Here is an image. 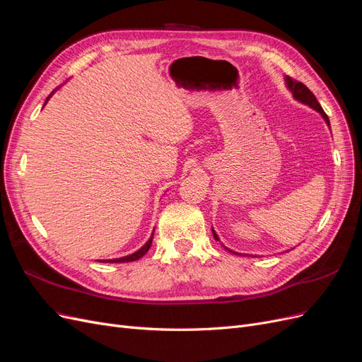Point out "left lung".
<instances>
[{"instance_id":"1","label":"left lung","mask_w":362,"mask_h":362,"mask_svg":"<svg viewBox=\"0 0 362 362\" xmlns=\"http://www.w3.org/2000/svg\"><path fill=\"white\" fill-rule=\"evenodd\" d=\"M286 84H287V87H288V90L293 93V98H294L296 101H299V103H302V104H305V105L311 107L313 110L319 112V113L322 115V117L325 119V122L327 124V127H331L329 117L326 116V113L323 112L322 105L319 104V101H317V98H315L314 93L308 89V87H306V86H305L303 83H300V81H296V80L290 78V76H286ZM211 231H213V237L218 242V237H217V234H216V231H214L213 228H211ZM223 247L228 249L226 246H223ZM228 250L233 252V254H235V255H242V254H238V252H234V250H231V249H228Z\"/></svg>"}]
</instances>
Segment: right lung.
<instances>
[{
	"mask_svg": "<svg viewBox=\"0 0 362 362\" xmlns=\"http://www.w3.org/2000/svg\"><path fill=\"white\" fill-rule=\"evenodd\" d=\"M56 90H57V89H56ZM56 90H54V92H56ZM54 92H52V93H54ZM52 93L47 98L45 104L48 103V100L52 96ZM45 104H43V105H45ZM152 235H154V233H152ZM152 235H151V238L148 240V242H146L144 246H141L137 252H134V254L127 255V257H120V258H113V259H101V262H129V261H137L139 258L144 257V255L146 254V252L149 250V247H151V245H152Z\"/></svg>",
	"mask_w": 362,
	"mask_h": 362,
	"instance_id": "add662e5",
	"label": "right lung"
}]
</instances>
